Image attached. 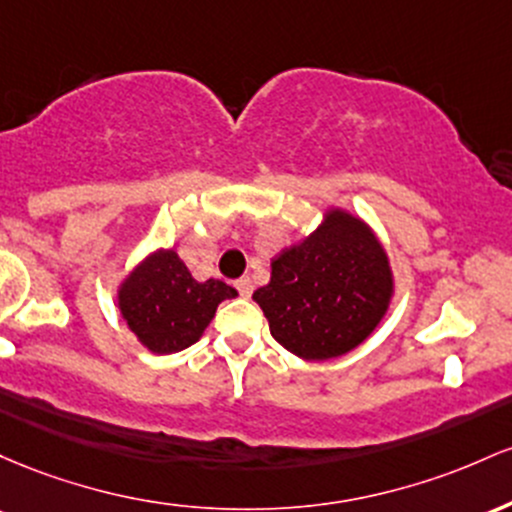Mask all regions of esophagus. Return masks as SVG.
I'll return each mask as SVG.
<instances>
[{
    "mask_svg": "<svg viewBox=\"0 0 512 512\" xmlns=\"http://www.w3.org/2000/svg\"><path fill=\"white\" fill-rule=\"evenodd\" d=\"M234 287H237L241 297H251V292H254V283H251L249 278H239L237 283H234Z\"/></svg>",
    "mask_w": 512,
    "mask_h": 512,
    "instance_id": "1",
    "label": "esophagus"
}]
</instances>
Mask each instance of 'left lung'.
<instances>
[{
  "label": "left lung",
  "instance_id": "8db88e82",
  "mask_svg": "<svg viewBox=\"0 0 512 512\" xmlns=\"http://www.w3.org/2000/svg\"><path fill=\"white\" fill-rule=\"evenodd\" d=\"M394 290L392 261L375 229L331 205L314 232L273 258L271 280L254 302L285 350L302 360H331L372 336Z\"/></svg>",
  "mask_w": 512,
  "mask_h": 512
}]
</instances>
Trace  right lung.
<instances>
[{
	"label": "right lung",
	"instance_id": "right-lung-1",
	"mask_svg": "<svg viewBox=\"0 0 512 512\" xmlns=\"http://www.w3.org/2000/svg\"><path fill=\"white\" fill-rule=\"evenodd\" d=\"M237 297L222 280H195L174 249L149 251L116 287L118 312L149 353L171 355L200 341L217 307Z\"/></svg>",
	"mask_w": 512,
	"mask_h": 512
}]
</instances>
